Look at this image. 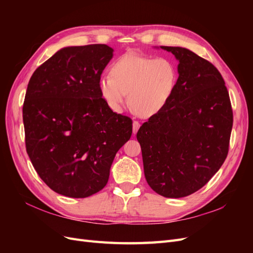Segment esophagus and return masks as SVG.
<instances>
[{
    "mask_svg": "<svg viewBox=\"0 0 253 253\" xmlns=\"http://www.w3.org/2000/svg\"><path fill=\"white\" fill-rule=\"evenodd\" d=\"M139 126H140V124L137 120H135L134 122H133V133L134 134H136L137 133V131H138V128H139Z\"/></svg>",
    "mask_w": 253,
    "mask_h": 253,
    "instance_id": "1",
    "label": "esophagus"
}]
</instances>
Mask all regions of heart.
I'll list each match as a JSON object with an SVG mask.
<instances>
[{
  "instance_id": "heart-1",
  "label": "heart",
  "mask_w": 253,
  "mask_h": 253,
  "mask_svg": "<svg viewBox=\"0 0 253 253\" xmlns=\"http://www.w3.org/2000/svg\"><path fill=\"white\" fill-rule=\"evenodd\" d=\"M177 82V67L169 57L128 52L111 67V75L99 79L98 88L110 108L120 113L128 101L142 117L162 112L169 103Z\"/></svg>"
}]
</instances>
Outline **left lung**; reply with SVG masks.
I'll list each match as a JSON object with an SVG mask.
<instances>
[{
	"mask_svg": "<svg viewBox=\"0 0 253 253\" xmlns=\"http://www.w3.org/2000/svg\"><path fill=\"white\" fill-rule=\"evenodd\" d=\"M160 47L178 60L179 76L169 103L136 137L149 186L159 195L179 198L203 188L224 164L233 113L215 66L187 48Z\"/></svg>",
	"mask_w": 253,
	"mask_h": 253,
	"instance_id": "1",
	"label": "left lung"
}]
</instances>
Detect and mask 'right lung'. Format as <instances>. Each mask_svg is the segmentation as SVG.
<instances>
[{
    "label": "right lung",
    "mask_w": 253,
    "mask_h": 253,
    "mask_svg": "<svg viewBox=\"0 0 253 253\" xmlns=\"http://www.w3.org/2000/svg\"><path fill=\"white\" fill-rule=\"evenodd\" d=\"M105 44L64 47L30 78L23 104L27 154L55 192L84 198L102 190L132 119L113 112L98 88L113 57Z\"/></svg>",
    "instance_id": "1"
}]
</instances>
